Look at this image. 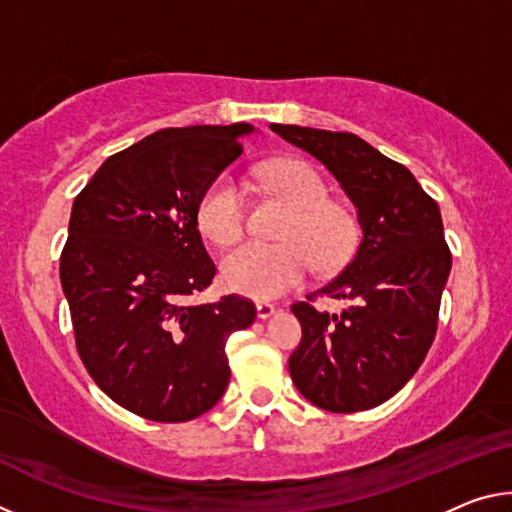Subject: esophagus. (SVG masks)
<instances>
[{
	"label": "esophagus",
	"instance_id": "obj_1",
	"mask_svg": "<svg viewBox=\"0 0 512 512\" xmlns=\"http://www.w3.org/2000/svg\"><path fill=\"white\" fill-rule=\"evenodd\" d=\"M275 305H271V302H257V316L262 318V320H266V318H271L273 314H275Z\"/></svg>",
	"mask_w": 512,
	"mask_h": 512
}]
</instances>
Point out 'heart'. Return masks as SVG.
I'll return each mask as SVG.
<instances>
[{
	"label": "heart",
	"instance_id": "heart-1",
	"mask_svg": "<svg viewBox=\"0 0 512 512\" xmlns=\"http://www.w3.org/2000/svg\"><path fill=\"white\" fill-rule=\"evenodd\" d=\"M259 180L291 207L282 244L248 241L223 257L225 287L255 300L280 298L300 287L316 262L332 271L350 257L357 241V221L343 205L327 201L323 176L302 160H275L259 169ZM198 225L214 244L232 246L246 228L244 192L235 178L221 176L198 203Z\"/></svg>",
	"mask_w": 512,
	"mask_h": 512
}]
</instances>
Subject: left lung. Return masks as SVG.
<instances>
[{
    "label": "left lung",
    "mask_w": 512,
    "mask_h": 512,
    "mask_svg": "<svg viewBox=\"0 0 512 512\" xmlns=\"http://www.w3.org/2000/svg\"><path fill=\"white\" fill-rule=\"evenodd\" d=\"M271 131L332 171L361 225L357 253L311 293L348 307L341 314L311 302L291 307L302 327L289 359L291 379L318 409H372L415 375L436 336L452 268L438 203L404 164L357 135L289 124H271Z\"/></svg>",
    "instance_id": "8db88e82"
}]
</instances>
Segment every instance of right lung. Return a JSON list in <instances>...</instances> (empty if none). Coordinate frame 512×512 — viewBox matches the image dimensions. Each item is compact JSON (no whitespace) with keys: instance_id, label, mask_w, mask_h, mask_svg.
Here are the masks:
<instances>
[{"instance_id":"add662e5","label":"right lung","mask_w":512,"mask_h":512,"mask_svg":"<svg viewBox=\"0 0 512 512\" xmlns=\"http://www.w3.org/2000/svg\"><path fill=\"white\" fill-rule=\"evenodd\" d=\"M250 124L162 128L101 164L72 205L60 284L76 350L103 393L155 422L194 420L230 381L225 341L253 325L241 296L196 305L216 266L198 203Z\"/></svg>"}]
</instances>
